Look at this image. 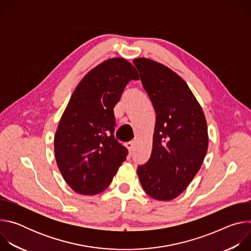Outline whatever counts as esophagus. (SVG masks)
<instances>
[{"label": "esophagus", "instance_id": "obj_1", "mask_svg": "<svg viewBox=\"0 0 251 251\" xmlns=\"http://www.w3.org/2000/svg\"><path fill=\"white\" fill-rule=\"evenodd\" d=\"M134 145H135L134 141H130V142H127V143H126V147H127L129 153H132V151H133V149H134Z\"/></svg>", "mask_w": 251, "mask_h": 251}]
</instances>
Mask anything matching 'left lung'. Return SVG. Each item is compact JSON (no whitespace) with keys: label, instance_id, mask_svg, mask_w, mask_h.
Returning <instances> with one entry per match:
<instances>
[{"label":"left lung","instance_id":"1","mask_svg":"<svg viewBox=\"0 0 251 251\" xmlns=\"http://www.w3.org/2000/svg\"><path fill=\"white\" fill-rule=\"evenodd\" d=\"M156 112L152 154L137 174L145 193L172 201L191 184L204 160L207 125L201 106L186 81L155 60H133Z\"/></svg>","mask_w":251,"mask_h":251}]
</instances>
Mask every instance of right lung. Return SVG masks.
<instances>
[{
    "label": "right lung",
    "instance_id": "1",
    "mask_svg": "<svg viewBox=\"0 0 251 251\" xmlns=\"http://www.w3.org/2000/svg\"><path fill=\"white\" fill-rule=\"evenodd\" d=\"M131 79H139L131 62L107 59L84 75L62 113L54 156L64 181L77 194L103 192L126 160L127 149L113 135V108Z\"/></svg>",
    "mask_w": 251,
    "mask_h": 251
}]
</instances>
